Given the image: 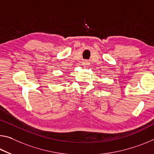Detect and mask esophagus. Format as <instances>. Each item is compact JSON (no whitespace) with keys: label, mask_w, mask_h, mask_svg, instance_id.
<instances>
[{"label":"esophagus","mask_w":154,"mask_h":154,"mask_svg":"<svg viewBox=\"0 0 154 154\" xmlns=\"http://www.w3.org/2000/svg\"><path fill=\"white\" fill-rule=\"evenodd\" d=\"M82 65L83 66H88L90 65V62H88V61H87V60H85V61H84V62H82Z\"/></svg>","instance_id":"obj_1"}]
</instances>
